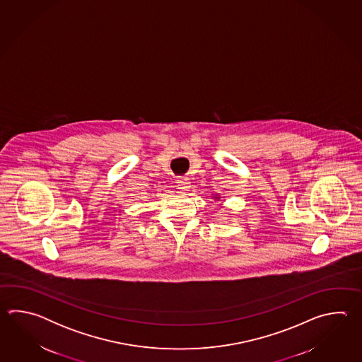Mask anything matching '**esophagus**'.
Instances as JSON below:
<instances>
[{"mask_svg":"<svg viewBox=\"0 0 362 362\" xmlns=\"http://www.w3.org/2000/svg\"><path fill=\"white\" fill-rule=\"evenodd\" d=\"M177 186L181 192H187V190L190 189V181H189V178H178Z\"/></svg>","mask_w":362,"mask_h":362,"instance_id":"34e87169","label":"esophagus"}]
</instances>
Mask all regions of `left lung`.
<instances>
[{"label":"left lung","instance_id":"1","mask_svg":"<svg viewBox=\"0 0 362 362\" xmlns=\"http://www.w3.org/2000/svg\"><path fill=\"white\" fill-rule=\"evenodd\" d=\"M215 199H216V200H218V199H220V197H217V195H216V197H215Z\"/></svg>","mask_w":362,"mask_h":362}]
</instances>
